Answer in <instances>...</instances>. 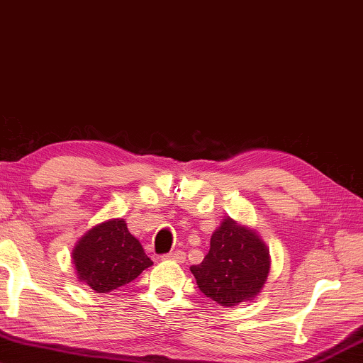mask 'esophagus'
<instances>
[{
    "instance_id": "34e87169",
    "label": "esophagus",
    "mask_w": 363,
    "mask_h": 363,
    "mask_svg": "<svg viewBox=\"0 0 363 363\" xmlns=\"http://www.w3.org/2000/svg\"><path fill=\"white\" fill-rule=\"evenodd\" d=\"M162 259H172V262H177V263H182L184 259H186V253L182 252V250H176V252H171V253H164L161 257Z\"/></svg>"
}]
</instances>
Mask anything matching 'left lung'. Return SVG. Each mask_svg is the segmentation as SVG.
Wrapping results in <instances>:
<instances>
[{"instance_id":"8db88e82","label":"left lung","mask_w":363,"mask_h":363,"mask_svg":"<svg viewBox=\"0 0 363 363\" xmlns=\"http://www.w3.org/2000/svg\"><path fill=\"white\" fill-rule=\"evenodd\" d=\"M191 272L203 296L220 306L252 301L269 273V252L257 232L223 218L212 233L211 250Z\"/></svg>"}]
</instances>
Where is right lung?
<instances>
[{"label": "right lung", "mask_w": 363, "mask_h": 363, "mask_svg": "<svg viewBox=\"0 0 363 363\" xmlns=\"http://www.w3.org/2000/svg\"><path fill=\"white\" fill-rule=\"evenodd\" d=\"M72 258L80 281L96 293H110L131 283L152 264L123 218L104 222L86 232L75 245Z\"/></svg>", "instance_id": "1"}]
</instances>
